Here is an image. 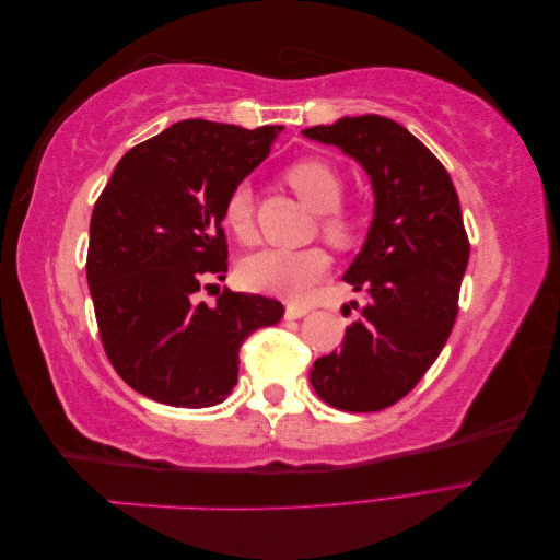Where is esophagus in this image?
Here are the masks:
<instances>
[{
  "label": "esophagus",
  "mask_w": 560,
  "mask_h": 560,
  "mask_svg": "<svg viewBox=\"0 0 560 560\" xmlns=\"http://www.w3.org/2000/svg\"><path fill=\"white\" fill-rule=\"evenodd\" d=\"M303 315H308L306 306H296V303H287V306H284V317L287 319H299Z\"/></svg>",
  "instance_id": "1"
}]
</instances>
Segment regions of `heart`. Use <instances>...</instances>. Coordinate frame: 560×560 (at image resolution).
Segmentation results:
<instances>
[{
    "mask_svg": "<svg viewBox=\"0 0 560 560\" xmlns=\"http://www.w3.org/2000/svg\"><path fill=\"white\" fill-rule=\"evenodd\" d=\"M284 182L294 194L319 214V226L325 238L334 245H350L354 238V219L350 212L338 208L343 194V179L336 165L325 159H299L284 167ZM224 226L241 241H249L254 233V200L247 184H238L226 196L222 208ZM329 257L325 249H282L264 247L249 254L241 264V278L264 294L282 299H303L311 287L327 276Z\"/></svg>",
    "mask_w": 560,
    "mask_h": 560,
    "instance_id": "heart-1",
    "label": "heart"
}]
</instances>
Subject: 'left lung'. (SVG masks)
I'll return each instance as SVG.
<instances>
[{
    "mask_svg": "<svg viewBox=\"0 0 560 560\" xmlns=\"http://www.w3.org/2000/svg\"><path fill=\"white\" fill-rule=\"evenodd\" d=\"M303 135L358 161L376 198L364 247L343 276L366 296L362 317L341 350L315 360L311 383L334 409L381 411L425 376L455 325L469 259L460 200L446 167L393 118L343 116Z\"/></svg>",
    "mask_w": 560,
    "mask_h": 560,
    "instance_id": "obj_1",
    "label": "left lung"
}]
</instances>
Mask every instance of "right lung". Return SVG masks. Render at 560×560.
Wrapping results in <instances>:
<instances>
[{"mask_svg": "<svg viewBox=\"0 0 560 560\" xmlns=\"http://www.w3.org/2000/svg\"><path fill=\"white\" fill-rule=\"evenodd\" d=\"M280 130L186 118L132 147L100 194L86 278L107 358L140 395L182 409L224 401L245 338L280 322L276 299L196 296L226 278L224 200Z\"/></svg>", "mask_w": 560, "mask_h": 560, "instance_id": "obj_1", "label": "right lung"}]
</instances>
